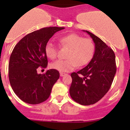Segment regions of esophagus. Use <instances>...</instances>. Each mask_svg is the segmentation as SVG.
Here are the masks:
<instances>
[{
    "mask_svg": "<svg viewBox=\"0 0 130 130\" xmlns=\"http://www.w3.org/2000/svg\"><path fill=\"white\" fill-rule=\"evenodd\" d=\"M65 75H66V73H62V72H60V76H61V77H63V76Z\"/></svg>",
    "mask_w": 130,
    "mask_h": 130,
    "instance_id": "1",
    "label": "esophagus"
}]
</instances>
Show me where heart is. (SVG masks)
Instances as JSON below:
<instances>
[{
    "mask_svg": "<svg viewBox=\"0 0 130 130\" xmlns=\"http://www.w3.org/2000/svg\"><path fill=\"white\" fill-rule=\"evenodd\" d=\"M59 41L62 48L69 49L67 60H57L51 63L50 67L60 72H69L77 66H85L94 57L95 44L91 39L72 33L60 38ZM45 53L49 58L54 60L58 55L57 46L52 42H48L45 46Z\"/></svg>",
    "mask_w": 130,
    "mask_h": 130,
    "instance_id": "heart-1",
    "label": "heart"
}]
</instances>
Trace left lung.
<instances>
[{
    "instance_id": "1",
    "label": "left lung",
    "mask_w": 130,
    "mask_h": 130,
    "mask_svg": "<svg viewBox=\"0 0 130 130\" xmlns=\"http://www.w3.org/2000/svg\"><path fill=\"white\" fill-rule=\"evenodd\" d=\"M95 44L91 61L82 70L71 73L70 95L76 103L84 106L94 104L108 92L116 72L115 54L99 38L88 31Z\"/></svg>"
}]
</instances>
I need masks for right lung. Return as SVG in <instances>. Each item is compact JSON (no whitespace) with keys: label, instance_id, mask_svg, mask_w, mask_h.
Segmentation results:
<instances>
[{"label":"right lung","instance_id":"obj_1","mask_svg":"<svg viewBox=\"0 0 130 130\" xmlns=\"http://www.w3.org/2000/svg\"><path fill=\"white\" fill-rule=\"evenodd\" d=\"M64 28L48 27L33 31L22 38L13 49L9 63V82L14 93L25 103L40 104L50 95L60 77L59 72L50 69L38 74L37 70L48 65L46 43L55 32Z\"/></svg>","mask_w":130,"mask_h":130}]
</instances>
